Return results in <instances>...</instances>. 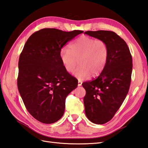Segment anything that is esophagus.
<instances>
[{
  "mask_svg": "<svg viewBox=\"0 0 148 148\" xmlns=\"http://www.w3.org/2000/svg\"><path fill=\"white\" fill-rule=\"evenodd\" d=\"M82 82L81 81H80V80H79L78 81V86H81V85H82Z\"/></svg>",
  "mask_w": 148,
  "mask_h": 148,
  "instance_id": "esophagus-1",
  "label": "esophagus"
}]
</instances>
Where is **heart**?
<instances>
[{
    "label": "heart",
    "instance_id": "1",
    "mask_svg": "<svg viewBox=\"0 0 148 148\" xmlns=\"http://www.w3.org/2000/svg\"><path fill=\"white\" fill-rule=\"evenodd\" d=\"M109 54V47L105 41L83 36L72 44L69 49H62L60 58L67 73L73 71L78 60L80 66L74 71L73 75L79 79H86L91 74L95 76L101 73Z\"/></svg>",
    "mask_w": 148,
    "mask_h": 148
}]
</instances>
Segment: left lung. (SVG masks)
<instances>
[{
  "label": "left lung",
  "instance_id": "obj_1",
  "mask_svg": "<svg viewBox=\"0 0 148 148\" xmlns=\"http://www.w3.org/2000/svg\"><path fill=\"white\" fill-rule=\"evenodd\" d=\"M109 47L108 60L96 79L82 83L86 115L89 121L103 124L110 121L122 105L130 89L132 59L127 44L112 31H86Z\"/></svg>",
  "mask_w": 148,
  "mask_h": 148
}]
</instances>
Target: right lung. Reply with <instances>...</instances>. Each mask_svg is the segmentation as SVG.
I'll use <instances>...</instances> for the list:
<instances>
[{
	"label": "right lung",
	"instance_id": "right-lung-1",
	"mask_svg": "<svg viewBox=\"0 0 148 148\" xmlns=\"http://www.w3.org/2000/svg\"><path fill=\"white\" fill-rule=\"evenodd\" d=\"M84 31L42 29L29 37L18 60L17 87L28 112L36 119L51 124L61 118L66 98L77 86L64 69L61 49Z\"/></svg>",
	"mask_w": 148,
	"mask_h": 148
}]
</instances>
